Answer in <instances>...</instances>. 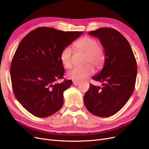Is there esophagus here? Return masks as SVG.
I'll return each mask as SVG.
<instances>
[{"label":"esophagus","mask_w":149,"mask_h":149,"mask_svg":"<svg viewBox=\"0 0 149 149\" xmlns=\"http://www.w3.org/2000/svg\"><path fill=\"white\" fill-rule=\"evenodd\" d=\"M78 84H79V82L78 81H73V84L74 85V86L78 85Z\"/></svg>","instance_id":"esophagus-1"}]
</instances>
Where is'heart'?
<instances>
[{
    "label": "heart",
    "instance_id": "heart-1",
    "mask_svg": "<svg viewBox=\"0 0 149 149\" xmlns=\"http://www.w3.org/2000/svg\"><path fill=\"white\" fill-rule=\"evenodd\" d=\"M97 40L85 36L76 43L75 46L79 50L86 53L85 63H90L96 68H100L105 61V52L103 47L97 45ZM73 49L67 46L62 49L60 53V60L62 65L66 68H70L72 65L71 58ZM94 68L91 65L83 67H74L67 73V77L74 81H81L93 74Z\"/></svg>",
    "mask_w": 149,
    "mask_h": 149
}]
</instances>
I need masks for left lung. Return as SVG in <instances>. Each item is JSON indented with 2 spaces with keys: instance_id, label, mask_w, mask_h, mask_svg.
I'll list each match as a JSON object with an SVG mask.
<instances>
[{
  "instance_id": "8db88e82",
  "label": "left lung",
  "mask_w": 149,
  "mask_h": 149,
  "mask_svg": "<svg viewBox=\"0 0 149 149\" xmlns=\"http://www.w3.org/2000/svg\"><path fill=\"white\" fill-rule=\"evenodd\" d=\"M89 35L100 40L105 61L101 71L92 78L102 83V87L90 84L84 96V105L94 116L107 118L119 111L132 94L137 63L129 43L118 31L100 28Z\"/></svg>"
}]
</instances>
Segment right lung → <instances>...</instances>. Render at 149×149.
I'll list each match as a JSON object with an SVG mask.
<instances>
[{"label":"right lung","instance_id":"1","mask_svg":"<svg viewBox=\"0 0 149 149\" xmlns=\"http://www.w3.org/2000/svg\"><path fill=\"white\" fill-rule=\"evenodd\" d=\"M83 33L38 27L22 40L11 63L10 77L16 99L31 114L47 118L61 108L63 92L72 81L56 83L63 78L60 53Z\"/></svg>","mask_w":149,"mask_h":149}]
</instances>
